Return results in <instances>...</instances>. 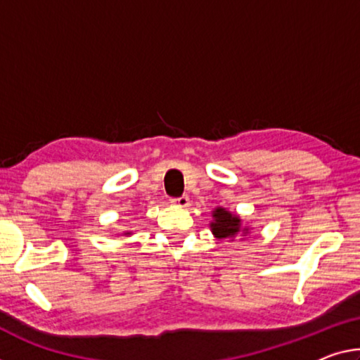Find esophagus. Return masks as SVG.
<instances>
[{"label": "esophagus", "mask_w": 360, "mask_h": 360, "mask_svg": "<svg viewBox=\"0 0 360 360\" xmlns=\"http://www.w3.org/2000/svg\"><path fill=\"white\" fill-rule=\"evenodd\" d=\"M172 202L175 204V206L185 209V207L190 206V198H188V196H180V198L172 199Z\"/></svg>", "instance_id": "34e87169"}]
</instances>
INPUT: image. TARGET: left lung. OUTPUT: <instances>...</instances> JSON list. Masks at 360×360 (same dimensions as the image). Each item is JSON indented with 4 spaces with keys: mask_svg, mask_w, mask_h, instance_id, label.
I'll return each instance as SVG.
<instances>
[{
    "mask_svg": "<svg viewBox=\"0 0 360 360\" xmlns=\"http://www.w3.org/2000/svg\"><path fill=\"white\" fill-rule=\"evenodd\" d=\"M211 231L217 240L233 241L238 235L248 236L251 233V226H243V220L238 214L230 212L222 206L215 207L212 211Z\"/></svg>",
    "mask_w": 360,
    "mask_h": 360,
    "instance_id": "obj_1",
    "label": "left lung"
}]
</instances>
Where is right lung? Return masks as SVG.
<instances>
[{
  "mask_svg": "<svg viewBox=\"0 0 360 360\" xmlns=\"http://www.w3.org/2000/svg\"><path fill=\"white\" fill-rule=\"evenodd\" d=\"M124 235H125V236H130V235H131V231H130V230H127V231H124Z\"/></svg>",
  "mask_w": 360,
  "mask_h": 360,
  "instance_id": "obj_1",
  "label": "right lung"
}]
</instances>
